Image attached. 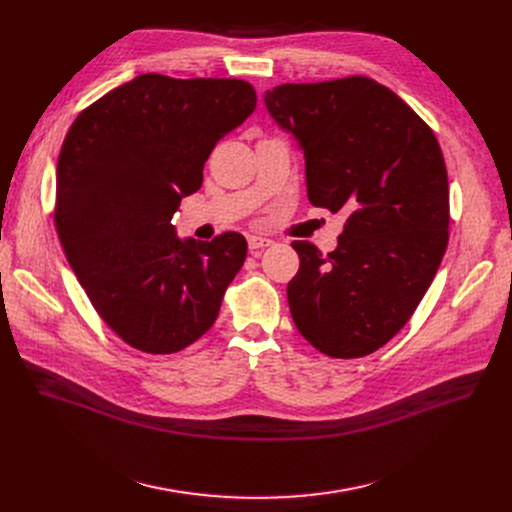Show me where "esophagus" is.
<instances>
[{"instance_id":"esophagus-1","label":"esophagus","mask_w":512,"mask_h":512,"mask_svg":"<svg viewBox=\"0 0 512 512\" xmlns=\"http://www.w3.org/2000/svg\"><path fill=\"white\" fill-rule=\"evenodd\" d=\"M271 243H273V239H269V237H262V235H250V237H248V246H250V250L269 248Z\"/></svg>"}]
</instances>
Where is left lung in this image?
<instances>
[{"label":"left lung","instance_id":"left-lung-1","mask_svg":"<svg viewBox=\"0 0 512 512\" xmlns=\"http://www.w3.org/2000/svg\"><path fill=\"white\" fill-rule=\"evenodd\" d=\"M275 125L296 139L312 206L344 210L339 246L294 241L300 271L289 310L333 358L387 344L415 312L448 246V173L433 131L367 77L287 83L264 93Z\"/></svg>","mask_w":512,"mask_h":512}]
</instances>
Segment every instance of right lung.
<instances>
[{
    "instance_id": "obj_1",
    "label": "right lung",
    "mask_w": 512,
    "mask_h": 512,
    "mask_svg": "<svg viewBox=\"0 0 512 512\" xmlns=\"http://www.w3.org/2000/svg\"><path fill=\"white\" fill-rule=\"evenodd\" d=\"M256 110L239 79L139 75L72 123L58 158L56 229L102 319L141 352L173 354L216 321L248 241L177 237L216 143Z\"/></svg>"
}]
</instances>
